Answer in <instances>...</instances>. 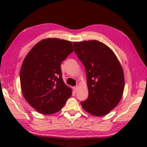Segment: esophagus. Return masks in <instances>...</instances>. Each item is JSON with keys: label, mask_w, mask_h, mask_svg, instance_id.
<instances>
[{"label": "esophagus", "mask_w": 147, "mask_h": 147, "mask_svg": "<svg viewBox=\"0 0 147 147\" xmlns=\"http://www.w3.org/2000/svg\"><path fill=\"white\" fill-rule=\"evenodd\" d=\"M73 90H74V93H76V92H77V90H78V86H75V87H74Z\"/></svg>", "instance_id": "34e87169"}]
</instances>
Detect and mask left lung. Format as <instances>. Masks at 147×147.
I'll list each match as a JSON object with an SVG mask.
<instances>
[{
    "mask_svg": "<svg viewBox=\"0 0 147 147\" xmlns=\"http://www.w3.org/2000/svg\"><path fill=\"white\" fill-rule=\"evenodd\" d=\"M74 51L86 71L88 98L81 102L84 110L92 115H106L122 98L124 72L114 52L96 40L74 42Z\"/></svg>",
    "mask_w": 147,
    "mask_h": 147,
    "instance_id": "obj_1",
    "label": "left lung"
}]
</instances>
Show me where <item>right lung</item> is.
<instances>
[{"mask_svg":"<svg viewBox=\"0 0 147 147\" xmlns=\"http://www.w3.org/2000/svg\"><path fill=\"white\" fill-rule=\"evenodd\" d=\"M73 51L71 41L47 38L36 44L24 59L20 71L22 92L39 113L59 111L71 96L62 78L61 63Z\"/></svg>","mask_w":147,"mask_h":147,"instance_id":"1","label":"right lung"}]
</instances>
